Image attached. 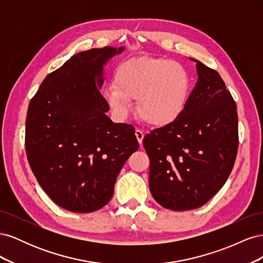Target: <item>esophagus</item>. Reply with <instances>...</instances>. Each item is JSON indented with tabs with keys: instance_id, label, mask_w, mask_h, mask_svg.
Here are the masks:
<instances>
[{
	"instance_id": "esophagus-1",
	"label": "esophagus",
	"mask_w": 263,
	"mask_h": 263,
	"mask_svg": "<svg viewBox=\"0 0 263 263\" xmlns=\"http://www.w3.org/2000/svg\"><path fill=\"white\" fill-rule=\"evenodd\" d=\"M135 135H136V138L138 140L139 144H142V139H144V133H142L140 129H136L135 130Z\"/></svg>"
}]
</instances>
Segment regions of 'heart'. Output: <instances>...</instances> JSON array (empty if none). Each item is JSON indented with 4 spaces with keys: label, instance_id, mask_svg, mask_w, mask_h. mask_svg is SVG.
I'll return each mask as SVG.
<instances>
[{
    "label": "heart",
    "instance_id": "b5f03b06",
    "mask_svg": "<svg viewBox=\"0 0 263 263\" xmlns=\"http://www.w3.org/2000/svg\"><path fill=\"white\" fill-rule=\"evenodd\" d=\"M191 79L178 62L163 58L138 57L121 63L114 82L103 97L114 112L126 116L132 101H137V112L149 125L170 124L182 114L190 97Z\"/></svg>",
    "mask_w": 263,
    "mask_h": 263
}]
</instances>
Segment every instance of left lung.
Wrapping results in <instances>:
<instances>
[{
	"instance_id": "obj_1",
	"label": "left lung",
	"mask_w": 263,
	"mask_h": 263,
	"mask_svg": "<svg viewBox=\"0 0 263 263\" xmlns=\"http://www.w3.org/2000/svg\"><path fill=\"white\" fill-rule=\"evenodd\" d=\"M196 62L198 80L182 114L144 138L149 189L165 209L201 208L225 184L238 151V115L217 71Z\"/></svg>"
}]
</instances>
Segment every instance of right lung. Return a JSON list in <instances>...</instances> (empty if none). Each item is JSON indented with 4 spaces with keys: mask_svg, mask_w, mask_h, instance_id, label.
<instances>
[{
    "mask_svg": "<svg viewBox=\"0 0 263 263\" xmlns=\"http://www.w3.org/2000/svg\"><path fill=\"white\" fill-rule=\"evenodd\" d=\"M124 47L72 55L30 100L25 148L39 185L62 209L91 213L114 193L122 166L139 147L135 128L115 124L100 92L103 66Z\"/></svg>",
    "mask_w": 263,
    "mask_h": 263,
    "instance_id": "right-lung-1",
    "label": "right lung"
}]
</instances>
